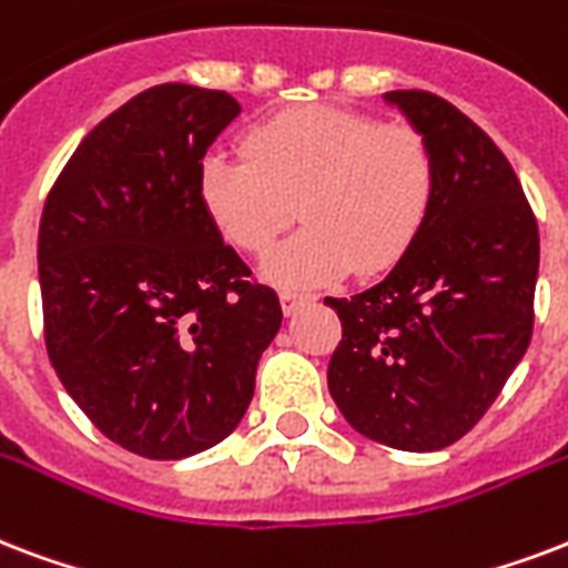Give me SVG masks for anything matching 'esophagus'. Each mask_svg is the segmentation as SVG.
Wrapping results in <instances>:
<instances>
[{"label": "esophagus", "instance_id": "1", "mask_svg": "<svg viewBox=\"0 0 568 568\" xmlns=\"http://www.w3.org/2000/svg\"><path fill=\"white\" fill-rule=\"evenodd\" d=\"M306 301H313V294H303V292H280V303H283V313L285 315H294L297 310H301L303 303Z\"/></svg>", "mask_w": 568, "mask_h": 568}]
</instances>
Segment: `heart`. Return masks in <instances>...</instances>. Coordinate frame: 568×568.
<instances>
[{
  "instance_id": "b5f03b06",
  "label": "heart",
  "mask_w": 568,
  "mask_h": 568,
  "mask_svg": "<svg viewBox=\"0 0 568 568\" xmlns=\"http://www.w3.org/2000/svg\"><path fill=\"white\" fill-rule=\"evenodd\" d=\"M244 151L202 158L199 205L244 253L274 244L297 205L306 226L262 262L265 280L285 288L336 283L354 267H393L426 226L438 190L435 154L419 130L339 106L280 112L246 133Z\"/></svg>"
}]
</instances>
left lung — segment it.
<instances>
[{
  "mask_svg": "<svg viewBox=\"0 0 568 568\" xmlns=\"http://www.w3.org/2000/svg\"><path fill=\"white\" fill-rule=\"evenodd\" d=\"M438 166L428 220L378 285L324 297L342 322L327 387L361 435L408 453L483 419L534 336L539 229L486 130L432 92H387Z\"/></svg>",
  "mask_w": 568,
  "mask_h": 568,
  "instance_id": "obj_1",
  "label": "left lung"
}]
</instances>
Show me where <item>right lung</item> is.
<instances>
[{
    "label": "right lung",
    "instance_id": "obj_1",
    "mask_svg": "<svg viewBox=\"0 0 568 568\" xmlns=\"http://www.w3.org/2000/svg\"><path fill=\"white\" fill-rule=\"evenodd\" d=\"M237 101L184 82L130 98L80 142L38 232L43 339L82 414L119 447L172 462L235 432L283 324L274 288L196 196Z\"/></svg>",
    "mask_w": 568,
    "mask_h": 568
}]
</instances>
